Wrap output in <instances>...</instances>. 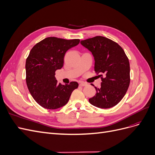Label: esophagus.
Instances as JSON below:
<instances>
[{"mask_svg": "<svg viewBox=\"0 0 155 155\" xmlns=\"http://www.w3.org/2000/svg\"><path fill=\"white\" fill-rule=\"evenodd\" d=\"M79 85L80 87H85L87 85V83L85 82H83V81H80L79 83Z\"/></svg>", "mask_w": 155, "mask_h": 155, "instance_id": "obj_1", "label": "esophagus"}]
</instances>
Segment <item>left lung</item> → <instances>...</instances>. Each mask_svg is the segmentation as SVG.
I'll use <instances>...</instances> for the list:
<instances>
[{
    "label": "left lung",
    "mask_w": 155,
    "mask_h": 155,
    "mask_svg": "<svg viewBox=\"0 0 155 155\" xmlns=\"http://www.w3.org/2000/svg\"><path fill=\"white\" fill-rule=\"evenodd\" d=\"M81 44L92 52L95 61L94 71L100 74L102 81L100 88L95 87L96 95L89 102L101 109L116 105L130 84V64L124 50L116 42L102 36L81 41Z\"/></svg>",
    "instance_id": "obj_1"
}]
</instances>
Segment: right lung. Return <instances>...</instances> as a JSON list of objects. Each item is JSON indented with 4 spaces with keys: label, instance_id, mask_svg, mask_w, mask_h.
Wrapping results in <instances>:
<instances>
[{
    "label": "right lung",
    "instance_id": "add662e5",
    "mask_svg": "<svg viewBox=\"0 0 155 155\" xmlns=\"http://www.w3.org/2000/svg\"><path fill=\"white\" fill-rule=\"evenodd\" d=\"M80 40L46 37L37 43L26 61V81L35 101L47 109H57L66 105L78 83H58L55 71L64 63L67 51L77 46Z\"/></svg>",
    "mask_w": 155,
    "mask_h": 155
}]
</instances>
